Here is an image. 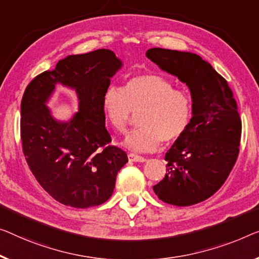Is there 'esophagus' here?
Instances as JSON below:
<instances>
[{
    "label": "esophagus",
    "instance_id": "34e87169",
    "mask_svg": "<svg viewBox=\"0 0 259 259\" xmlns=\"http://www.w3.org/2000/svg\"><path fill=\"white\" fill-rule=\"evenodd\" d=\"M128 159H129V161H137V163H144V161L146 160L144 157L138 156V154H135V153H129Z\"/></svg>",
    "mask_w": 259,
    "mask_h": 259
}]
</instances>
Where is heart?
<instances>
[{"mask_svg":"<svg viewBox=\"0 0 259 259\" xmlns=\"http://www.w3.org/2000/svg\"><path fill=\"white\" fill-rule=\"evenodd\" d=\"M107 121L118 133H124L131 115L138 113L140 124L126 135V148L137 152L157 149L160 142H176L186 133L193 114L192 96L185 88L154 73L129 78L122 91L109 87L102 96Z\"/></svg>","mask_w":259,"mask_h":259,"instance_id":"heart-1","label":"heart"}]
</instances>
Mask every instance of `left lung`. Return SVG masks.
Wrapping results in <instances>:
<instances>
[{
    "label": "left lung",
    "mask_w": 259,
    "mask_h": 259,
    "mask_svg": "<svg viewBox=\"0 0 259 259\" xmlns=\"http://www.w3.org/2000/svg\"><path fill=\"white\" fill-rule=\"evenodd\" d=\"M146 57L191 91L190 125L165 154V178L153 186L161 201L192 206L225 184L240 152L242 122L227 80L201 57L153 48Z\"/></svg>",
    "instance_id": "1"
}]
</instances>
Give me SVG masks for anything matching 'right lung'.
Masks as SVG:
<instances>
[{
	"mask_svg": "<svg viewBox=\"0 0 259 259\" xmlns=\"http://www.w3.org/2000/svg\"><path fill=\"white\" fill-rule=\"evenodd\" d=\"M122 61L110 50L68 56L53 71L37 75L21 103V140L26 163L57 201L75 208L106 202L114 192L126 153L108 145L102 96ZM61 83L78 95L79 111L69 121L53 119L46 102Z\"/></svg>",
	"mask_w": 259,
	"mask_h": 259,
	"instance_id": "obj_1",
	"label": "right lung"
}]
</instances>
